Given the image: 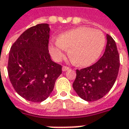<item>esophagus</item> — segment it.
<instances>
[{
    "instance_id": "34e87169",
    "label": "esophagus",
    "mask_w": 129,
    "mask_h": 129,
    "mask_svg": "<svg viewBox=\"0 0 129 129\" xmlns=\"http://www.w3.org/2000/svg\"><path fill=\"white\" fill-rule=\"evenodd\" d=\"M68 70H69V67H68V66H63L62 67V71L63 72L66 71H68Z\"/></svg>"
}]
</instances>
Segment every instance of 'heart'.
Listing matches in <instances>:
<instances>
[{
  "label": "heart",
  "mask_w": 129,
  "mask_h": 129,
  "mask_svg": "<svg viewBox=\"0 0 129 129\" xmlns=\"http://www.w3.org/2000/svg\"><path fill=\"white\" fill-rule=\"evenodd\" d=\"M105 42V36L101 31L82 27L63 33L55 45L50 46L49 51L52 57L59 61L71 49L69 56L72 61L79 66H87L100 56Z\"/></svg>",
  "instance_id": "obj_1"
}]
</instances>
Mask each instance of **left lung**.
<instances>
[{
  "instance_id": "1",
  "label": "left lung",
  "mask_w": 129,
  "mask_h": 129,
  "mask_svg": "<svg viewBox=\"0 0 129 129\" xmlns=\"http://www.w3.org/2000/svg\"><path fill=\"white\" fill-rule=\"evenodd\" d=\"M107 45L103 56L90 67L76 70L73 87L80 98L87 102L97 101L112 89L119 69V56L116 43L107 35Z\"/></svg>"
}]
</instances>
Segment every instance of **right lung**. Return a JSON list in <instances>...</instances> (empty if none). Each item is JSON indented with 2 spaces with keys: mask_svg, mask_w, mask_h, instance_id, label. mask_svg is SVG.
I'll return each instance as SVG.
<instances>
[{
  "mask_svg": "<svg viewBox=\"0 0 129 129\" xmlns=\"http://www.w3.org/2000/svg\"><path fill=\"white\" fill-rule=\"evenodd\" d=\"M49 25L33 26L24 31L9 52L8 72L17 93L32 102L45 100L53 91L62 66L49 53Z\"/></svg>",
  "mask_w": 129,
  "mask_h": 129,
  "instance_id": "obj_1",
  "label": "right lung"
}]
</instances>
